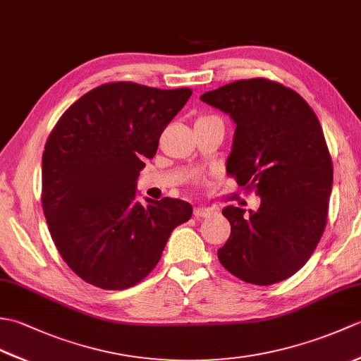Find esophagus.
<instances>
[{
    "label": "esophagus",
    "mask_w": 361,
    "mask_h": 361,
    "mask_svg": "<svg viewBox=\"0 0 361 361\" xmlns=\"http://www.w3.org/2000/svg\"><path fill=\"white\" fill-rule=\"evenodd\" d=\"M217 209L211 208V206H197L194 209V216L197 219H204V217H211L212 214H216Z\"/></svg>",
    "instance_id": "34e87169"
}]
</instances>
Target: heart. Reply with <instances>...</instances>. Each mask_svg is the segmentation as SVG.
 I'll return each instance as SVG.
<instances>
[{
    "label": "heart",
    "instance_id": "heart-1",
    "mask_svg": "<svg viewBox=\"0 0 361 361\" xmlns=\"http://www.w3.org/2000/svg\"><path fill=\"white\" fill-rule=\"evenodd\" d=\"M209 116H202V118H198V119H208Z\"/></svg>",
    "mask_w": 361,
    "mask_h": 361
}]
</instances>
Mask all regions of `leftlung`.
Instances as JSON below:
<instances>
[{
	"mask_svg": "<svg viewBox=\"0 0 361 361\" xmlns=\"http://www.w3.org/2000/svg\"><path fill=\"white\" fill-rule=\"evenodd\" d=\"M202 101L234 121L226 172L260 197L257 211L226 206L231 235L217 255L255 286L295 274L315 251L327 221L332 158L315 111L296 91L268 79L237 80Z\"/></svg>",
	"mask_w": 361,
	"mask_h": 361,
	"instance_id": "1",
	"label": "left lung"
}]
</instances>
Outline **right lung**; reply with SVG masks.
<instances>
[{"instance_id":"add662e5","label":"right lung","mask_w":361,"mask_h":361,"mask_svg":"<svg viewBox=\"0 0 361 361\" xmlns=\"http://www.w3.org/2000/svg\"><path fill=\"white\" fill-rule=\"evenodd\" d=\"M192 94L111 82L68 109L46 141L42 203L54 243L80 279L136 286L159 262L173 229L192 216L176 198L136 202V180L159 136Z\"/></svg>"}]
</instances>
